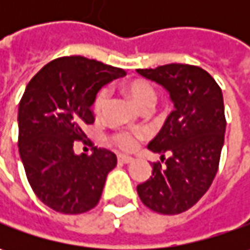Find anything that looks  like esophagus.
Instances as JSON below:
<instances>
[{"label": "esophagus", "instance_id": "esophagus-1", "mask_svg": "<svg viewBox=\"0 0 250 250\" xmlns=\"http://www.w3.org/2000/svg\"><path fill=\"white\" fill-rule=\"evenodd\" d=\"M118 161L122 163V164H130L133 161V159L129 157V156H118Z\"/></svg>", "mask_w": 250, "mask_h": 250}]
</instances>
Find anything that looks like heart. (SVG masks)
<instances>
[{
	"instance_id": "heart-1",
	"label": "heart",
	"mask_w": 250,
	"mask_h": 250,
	"mask_svg": "<svg viewBox=\"0 0 250 250\" xmlns=\"http://www.w3.org/2000/svg\"><path fill=\"white\" fill-rule=\"evenodd\" d=\"M124 91L139 110H150L157 99L154 87L149 82L140 79L126 83L124 86ZM105 103H107V91L100 90L93 103V111L97 115H100ZM142 138H143L142 132H117L111 136V143L120 150L130 151L138 146V142Z\"/></svg>"
}]
</instances>
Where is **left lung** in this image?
<instances>
[{"label":"left lung","mask_w":250,"mask_h":250,"mask_svg":"<svg viewBox=\"0 0 250 250\" xmlns=\"http://www.w3.org/2000/svg\"><path fill=\"white\" fill-rule=\"evenodd\" d=\"M136 71L161 84L174 103V111L147 146L166 166L153 163L151 177L138 185V195L156 213L179 214L196 205L216 177L227 125L223 93L211 75L195 65Z\"/></svg>","instance_id":"1"}]
</instances>
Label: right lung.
<instances>
[{"instance_id": "right-lung-1", "label": "right lung", "mask_w": 250, "mask_h": 250, "mask_svg": "<svg viewBox=\"0 0 250 250\" xmlns=\"http://www.w3.org/2000/svg\"><path fill=\"white\" fill-rule=\"evenodd\" d=\"M125 71L81 55L57 58L32 78L19 103V154L30 187L44 205L63 214H81L100 200L117 156L91 147L75 154L73 142L86 138L91 105L101 87Z\"/></svg>"}]
</instances>
